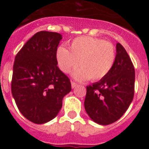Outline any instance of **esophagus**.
<instances>
[{"mask_svg": "<svg viewBox=\"0 0 149 149\" xmlns=\"http://www.w3.org/2000/svg\"><path fill=\"white\" fill-rule=\"evenodd\" d=\"M71 85H72V88H74L77 85V84L76 82H74V81H71Z\"/></svg>", "mask_w": 149, "mask_h": 149, "instance_id": "obj_1", "label": "esophagus"}]
</instances>
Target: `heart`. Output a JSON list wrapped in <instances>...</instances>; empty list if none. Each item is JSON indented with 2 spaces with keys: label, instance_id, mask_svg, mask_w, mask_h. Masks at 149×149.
<instances>
[{
  "label": "heart",
  "instance_id": "heart-1",
  "mask_svg": "<svg viewBox=\"0 0 149 149\" xmlns=\"http://www.w3.org/2000/svg\"><path fill=\"white\" fill-rule=\"evenodd\" d=\"M59 68L65 73L80 65L73 72L77 80L88 78L92 81L101 80L109 73L116 60V49L112 43L97 37L82 36L70 44V51L63 46L56 49Z\"/></svg>",
  "mask_w": 149,
  "mask_h": 149
}]
</instances>
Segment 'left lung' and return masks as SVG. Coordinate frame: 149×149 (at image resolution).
<instances>
[{
    "label": "left lung",
    "instance_id": "1",
    "mask_svg": "<svg viewBox=\"0 0 149 149\" xmlns=\"http://www.w3.org/2000/svg\"><path fill=\"white\" fill-rule=\"evenodd\" d=\"M84 108L99 125H110L124 115L134 97L135 69L125 48L116 44V55L109 73L87 86Z\"/></svg>",
    "mask_w": 149,
    "mask_h": 149
}]
</instances>
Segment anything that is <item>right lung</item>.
I'll use <instances>...</instances> for the list:
<instances>
[{"label":"right lung","mask_w":149,"mask_h":149,"mask_svg":"<svg viewBox=\"0 0 149 149\" xmlns=\"http://www.w3.org/2000/svg\"><path fill=\"white\" fill-rule=\"evenodd\" d=\"M62 36L40 31L17 52L11 82L13 97L24 117L44 124L58 114L72 89L69 78L59 69L56 49Z\"/></svg>","instance_id":"obj_1"}]
</instances>
